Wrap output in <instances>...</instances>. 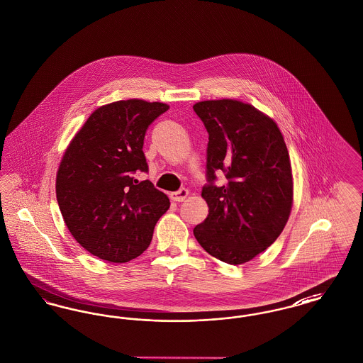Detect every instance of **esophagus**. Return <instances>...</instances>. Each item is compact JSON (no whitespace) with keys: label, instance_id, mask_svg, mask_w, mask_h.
I'll return each mask as SVG.
<instances>
[{"label":"esophagus","instance_id":"34e87169","mask_svg":"<svg viewBox=\"0 0 363 363\" xmlns=\"http://www.w3.org/2000/svg\"><path fill=\"white\" fill-rule=\"evenodd\" d=\"M188 194H189L188 189H179L177 190V191H173V193L170 194V199H172L173 201L181 203V201H184V200L188 197Z\"/></svg>","mask_w":363,"mask_h":363}]
</instances>
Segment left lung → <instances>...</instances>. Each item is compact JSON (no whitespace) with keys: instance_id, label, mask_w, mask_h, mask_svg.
Segmentation results:
<instances>
[{"instance_id":"left-lung-1","label":"left lung","mask_w":363,"mask_h":363,"mask_svg":"<svg viewBox=\"0 0 363 363\" xmlns=\"http://www.w3.org/2000/svg\"><path fill=\"white\" fill-rule=\"evenodd\" d=\"M208 132L207 219L193 234L223 262H247L283 231L293 206L290 156L277 123L250 104L204 101L193 106ZM228 182L216 186V173Z\"/></svg>"}]
</instances>
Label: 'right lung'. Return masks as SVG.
I'll return each mask as SVG.
<instances>
[{"instance_id":"add662e5","label":"right lung","mask_w":363,"mask_h":363,"mask_svg":"<svg viewBox=\"0 0 363 363\" xmlns=\"http://www.w3.org/2000/svg\"><path fill=\"white\" fill-rule=\"evenodd\" d=\"M169 106L140 99L120 101L95 110L72 140L61 160L55 193L73 238L86 252L128 262L151 243L169 197L148 179L143 152L148 126Z\"/></svg>"}]
</instances>
